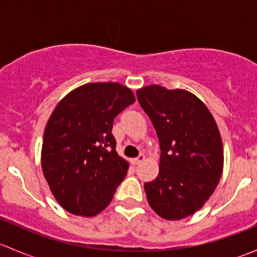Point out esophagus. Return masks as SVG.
Returning a JSON list of instances; mask_svg holds the SVG:
<instances>
[{
    "instance_id": "34e87169",
    "label": "esophagus",
    "mask_w": 257,
    "mask_h": 257,
    "mask_svg": "<svg viewBox=\"0 0 257 257\" xmlns=\"http://www.w3.org/2000/svg\"><path fill=\"white\" fill-rule=\"evenodd\" d=\"M145 160V155L144 154H141L138 158H136V159H132V164L133 165H139L141 163H143Z\"/></svg>"
}]
</instances>
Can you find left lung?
I'll return each mask as SVG.
<instances>
[{"label": "left lung", "mask_w": 257, "mask_h": 257, "mask_svg": "<svg viewBox=\"0 0 257 257\" xmlns=\"http://www.w3.org/2000/svg\"><path fill=\"white\" fill-rule=\"evenodd\" d=\"M160 144L159 174L144 184L150 208L167 220H180L203 208L219 184L224 150L219 128L193 93L158 84L137 90Z\"/></svg>", "instance_id": "obj_1"}]
</instances>
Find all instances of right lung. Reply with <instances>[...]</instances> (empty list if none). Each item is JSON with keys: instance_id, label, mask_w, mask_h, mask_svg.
<instances>
[{"instance_id": "1", "label": "right lung", "mask_w": 257, "mask_h": 257, "mask_svg": "<svg viewBox=\"0 0 257 257\" xmlns=\"http://www.w3.org/2000/svg\"><path fill=\"white\" fill-rule=\"evenodd\" d=\"M136 102L115 82L87 83L54 108L43 136V175L59 205L90 217L112 201L129 164L115 152L114 118Z\"/></svg>"}]
</instances>
